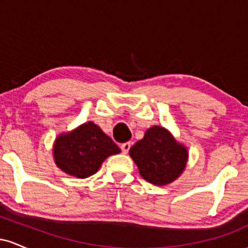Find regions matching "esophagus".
I'll use <instances>...</instances> for the list:
<instances>
[{
	"label": "esophagus",
	"instance_id": "34e87169",
	"mask_svg": "<svg viewBox=\"0 0 248 248\" xmlns=\"http://www.w3.org/2000/svg\"><path fill=\"white\" fill-rule=\"evenodd\" d=\"M130 149V142H126V143L121 144V150L124 154H127Z\"/></svg>",
	"mask_w": 248,
	"mask_h": 248
}]
</instances>
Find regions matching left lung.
Returning a JSON list of instances; mask_svg holds the SVG:
<instances>
[{
  "mask_svg": "<svg viewBox=\"0 0 248 248\" xmlns=\"http://www.w3.org/2000/svg\"><path fill=\"white\" fill-rule=\"evenodd\" d=\"M140 175L155 186H167L177 179L186 167V148L178 143L166 128L153 126L129 150Z\"/></svg>",
  "mask_w": 248,
  "mask_h": 248,
  "instance_id": "1",
  "label": "left lung"
}]
</instances>
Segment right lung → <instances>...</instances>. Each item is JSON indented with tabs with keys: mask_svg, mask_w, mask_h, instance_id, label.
I'll return each instance as SVG.
<instances>
[{
	"mask_svg": "<svg viewBox=\"0 0 248 248\" xmlns=\"http://www.w3.org/2000/svg\"><path fill=\"white\" fill-rule=\"evenodd\" d=\"M119 153L120 148L92 121L61 134L53 144L57 167L78 178L92 176L108 156Z\"/></svg>",
	"mask_w": 248,
	"mask_h": 248,
	"instance_id": "obj_1",
	"label": "right lung"
}]
</instances>
